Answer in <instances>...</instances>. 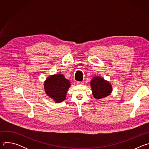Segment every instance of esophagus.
I'll list each match as a JSON object with an SVG mask.
<instances>
[{"label":"esophagus","instance_id":"34e87169","mask_svg":"<svg viewBox=\"0 0 149 149\" xmlns=\"http://www.w3.org/2000/svg\"><path fill=\"white\" fill-rule=\"evenodd\" d=\"M77 84H83V82H82V81H77Z\"/></svg>","mask_w":149,"mask_h":149}]
</instances>
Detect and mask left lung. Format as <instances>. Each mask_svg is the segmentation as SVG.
Segmentation results:
<instances>
[{
    "mask_svg": "<svg viewBox=\"0 0 149 149\" xmlns=\"http://www.w3.org/2000/svg\"><path fill=\"white\" fill-rule=\"evenodd\" d=\"M91 87L94 97L97 99L108 96L112 91L111 85L103 78L94 77L91 81Z\"/></svg>",
    "mask_w": 149,
    "mask_h": 149,
    "instance_id": "1",
    "label": "left lung"
}]
</instances>
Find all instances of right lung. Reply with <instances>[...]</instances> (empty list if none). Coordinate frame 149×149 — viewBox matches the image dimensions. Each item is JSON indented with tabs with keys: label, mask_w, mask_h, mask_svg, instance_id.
<instances>
[{
	"label": "right lung",
	"mask_w": 149,
	"mask_h": 149,
	"mask_svg": "<svg viewBox=\"0 0 149 149\" xmlns=\"http://www.w3.org/2000/svg\"><path fill=\"white\" fill-rule=\"evenodd\" d=\"M70 85V82L62 74H55L47 79L44 88L49 97L54 100L56 102H60L65 99Z\"/></svg>",
	"instance_id": "add662e5"
}]
</instances>
